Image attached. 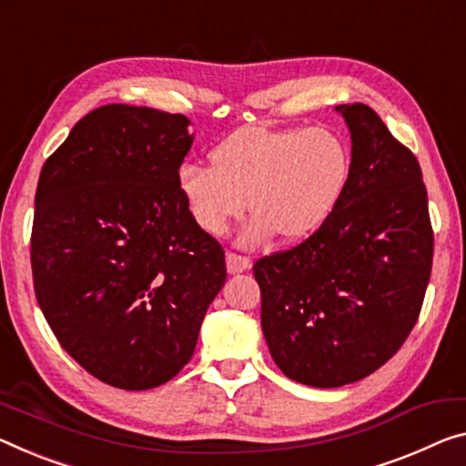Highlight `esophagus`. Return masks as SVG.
<instances>
[{"instance_id": "34e87169", "label": "esophagus", "mask_w": 466, "mask_h": 466, "mask_svg": "<svg viewBox=\"0 0 466 466\" xmlns=\"http://www.w3.org/2000/svg\"><path fill=\"white\" fill-rule=\"evenodd\" d=\"M249 267H252V258L249 256H243L238 252H227V270L231 275L243 273V270H248Z\"/></svg>"}]
</instances>
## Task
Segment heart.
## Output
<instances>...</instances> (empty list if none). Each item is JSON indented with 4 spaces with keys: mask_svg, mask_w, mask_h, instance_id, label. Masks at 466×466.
I'll list each match as a JSON object with an SVG mask.
<instances>
[{
    "mask_svg": "<svg viewBox=\"0 0 466 466\" xmlns=\"http://www.w3.org/2000/svg\"><path fill=\"white\" fill-rule=\"evenodd\" d=\"M350 175L346 141L325 127L243 128L212 152V167L185 164L178 189L202 231L225 235L243 210H254L241 243L275 233L299 239L317 231L338 206Z\"/></svg>",
    "mask_w": 466,
    "mask_h": 466,
    "instance_id": "heart-1",
    "label": "heart"
}]
</instances>
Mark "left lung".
Segmentation results:
<instances>
[{"mask_svg":"<svg viewBox=\"0 0 466 466\" xmlns=\"http://www.w3.org/2000/svg\"><path fill=\"white\" fill-rule=\"evenodd\" d=\"M338 110L352 133L338 206L310 238L254 264L270 356L310 388L360 381L402 348L433 262L417 156L369 106Z\"/></svg>","mask_w":466,"mask_h":466,"instance_id":"8db88e82","label":"left lung"}]
</instances>
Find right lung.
Masks as SVG:
<instances>
[{
	"instance_id": "1",
	"label": "right lung",
	"mask_w": 466,
	"mask_h": 466,
	"mask_svg": "<svg viewBox=\"0 0 466 466\" xmlns=\"http://www.w3.org/2000/svg\"><path fill=\"white\" fill-rule=\"evenodd\" d=\"M187 125L183 114L102 106L41 168L35 296L60 346L112 388L170 381L225 285V249L178 189Z\"/></svg>"
}]
</instances>
